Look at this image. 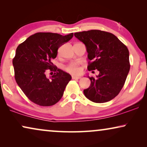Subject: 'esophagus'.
<instances>
[{
	"label": "esophagus",
	"instance_id": "obj_1",
	"mask_svg": "<svg viewBox=\"0 0 147 147\" xmlns=\"http://www.w3.org/2000/svg\"><path fill=\"white\" fill-rule=\"evenodd\" d=\"M72 79H73V80H80V79H81V77H80V76H72Z\"/></svg>",
	"mask_w": 147,
	"mask_h": 147
}]
</instances>
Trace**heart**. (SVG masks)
<instances>
[{"label": "heart", "mask_w": 147, "mask_h": 147, "mask_svg": "<svg viewBox=\"0 0 147 147\" xmlns=\"http://www.w3.org/2000/svg\"><path fill=\"white\" fill-rule=\"evenodd\" d=\"M65 70L67 72L72 74H80L81 71L80 65L76 62H71L65 67Z\"/></svg>", "instance_id": "obj_1"}]
</instances>
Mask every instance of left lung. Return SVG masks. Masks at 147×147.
I'll list each match as a JSON object with an SVG mask.
<instances>
[{"label": "left lung", "mask_w": 147, "mask_h": 147, "mask_svg": "<svg viewBox=\"0 0 147 147\" xmlns=\"http://www.w3.org/2000/svg\"><path fill=\"white\" fill-rule=\"evenodd\" d=\"M85 44L89 71L97 69L99 75L89 78L91 84L84 90L88 99L104 103L116 97L123 88L130 70L129 51L126 46L112 33L100 30L75 33Z\"/></svg>", "instance_id": "left-lung-1"}]
</instances>
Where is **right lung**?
<instances>
[{
	"label": "right lung",
	"instance_id": "right-lung-1",
	"mask_svg": "<svg viewBox=\"0 0 147 147\" xmlns=\"http://www.w3.org/2000/svg\"><path fill=\"white\" fill-rule=\"evenodd\" d=\"M53 33H37L30 36L16 49L13 64L16 82L26 96L37 105L53 106L63 96L71 76L51 62L60 46L73 37ZM47 71L55 72L50 79Z\"/></svg>",
	"mask_w": 147,
	"mask_h": 147
}]
</instances>
